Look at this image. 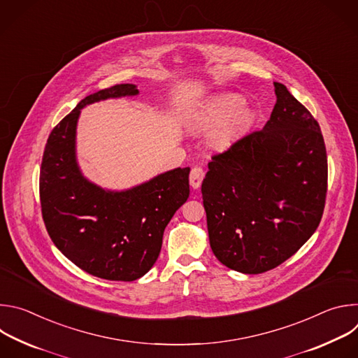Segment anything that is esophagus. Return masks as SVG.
Here are the masks:
<instances>
[{
	"label": "esophagus",
	"mask_w": 358,
	"mask_h": 358,
	"mask_svg": "<svg viewBox=\"0 0 358 358\" xmlns=\"http://www.w3.org/2000/svg\"><path fill=\"white\" fill-rule=\"evenodd\" d=\"M203 177H206V170H203L202 167L199 166H195L191 173H189V184L192 188H198L203 180Z\"/></svg>",
	"instance_id": "esophagus-1"
}]
</instances>
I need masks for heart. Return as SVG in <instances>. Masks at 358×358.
Masks as SVG:
<instances>
[{"label": "heart", "mask_w": 358, "mask_h": 358, "mask_svg": "<svg viewBox=\"0 0 358 358\" xmlns=\"http://www.w3.org/2000/svg\"><path fill=\"white\" fill-rule=\"evenodd\" d=\"M243 105V99L238 94L220 96L194 116L191 126L195 129H211L224 123L218 133V143L227 144L249 120V113L242 109Z\"/></svg>", "instance_id": "1"}]
</instances>
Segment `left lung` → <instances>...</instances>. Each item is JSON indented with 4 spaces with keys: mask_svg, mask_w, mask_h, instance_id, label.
I'll use <instances>...</instances> for the list:
<instances>
[{
    "mask_svg": "<svg viewBox=\"0 0 358 358\" xmlns=\"http://www.w3.org/2000/svg\"><path fill=\"white\" fill-rule=\"evenodd\" d=\"M262 130L213 156L202 181L217 259L258 275L294 255L317 229L327 194V155L317 120L282 83Z\"/></svg>",
    "mask_w": 358,
    "mask_h": 358,
    "instance_id": "8db88e82",
    "label": "left lung"
}]
</instances>
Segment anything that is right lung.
<instances>
[{
  "label": "right lung",
  "instance_id": "obj_1",
  "mask_svg": "<svg viewBox=\"0 0 358 358\" xmlns=\"http://www.w3.org/2000/svg\"><path fill=\"white\" fill-rule=\"evenodd\" d=\"M116 85L86 96L50 131L39 173L41 210L55 246L78 268L106 280L131 282L156 264L163 234L189 195V169H176L122 192L89 182L75 157L80 109L109 97L137 94Z\"/></svg>",
  "mask_w": 358,
  "mask_h": 358
}]
</instances>
